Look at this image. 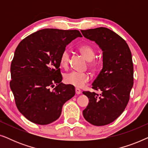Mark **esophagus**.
Masks as SVG:
<instances>
[{"mask_svg":"<svg viewBox=\"0 0 148 148\" xmlns=\"http://www.w3.org/2000/svg\"><path fill=\"white\" fill-rule=\"evenodd\" d=\"M81 92H82V91H81L79 89V88H75V93H76V94H77V95L80 94Z\"/></svg>","mask_w":148,"mask_h":148,"instance_id":"34e87169","label":"esophagus"}]
</instances>
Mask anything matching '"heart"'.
I'll use <instances>...</instances> for the list:
<instances>
[{
  "mask_svg": "<svg viewBox=\"0 0 148 148\" xmlns=\"http://www.w3.org/2000/svg\"><path fill=\"white\" fill-rule=\"evenodd\" d=\"M79 50L88 60L90 61L89 66L92 70H96L100 64V60L94 59L95 57L94 48L90 44H83L79 48ZM70 61V52L68 49L62 51L60 58V63L62 67L67 68ZM64 81L66 84L72 85L76 88H82L87 82L90 81V76L88 73L72 71L65 74Z\"/></svg>",
  "mask_w": 148,
  "mask_h": 148,
  "instance_id": "b5f03b06",
  "label": "heart"
}]
</instances>
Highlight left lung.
Wrapping results in <instances>:
<instances>
[{"label":"left lung","instance_id":"8db88e82","mask_svg":"<svg viewBox=\"0 0 148 148\" xmlns=\"http://www.w3.org/2000/svg\"><path fill=\"white\" fill-rule=\"evenodd\" d=\"M81 32L103 52V68L92 84V88L101 94L83 92L89 99L83 115L91 124L103 126L116 120L128 104L133 86L132 55L125 40L108 28Z\"/></svg>","mask_w":148,"mask_h":148}]
</instances>
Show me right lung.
<instances>
[{
	"instance_id": "add662e5",
	"label": "right lung",
	"mask_w": 148,
	"mask_h": 148,
	"mask_svg": "<svg viewBox=\"0 0 148 148\" xmlns=\"http://www.w3.org/2000/svg\"><path fill=\"white\" fill-rule=\"evenodd\" d=\"M77 37L82 36L76 29H44L16 48L10 87L18 110L31 122L44 125L57 120L63 104L75 94L73 86L61 82L59 66L62 51Z\"/></svg>"
}]
</instances>
